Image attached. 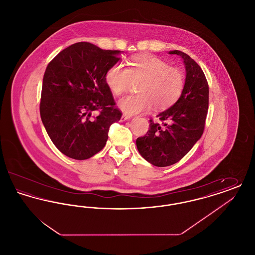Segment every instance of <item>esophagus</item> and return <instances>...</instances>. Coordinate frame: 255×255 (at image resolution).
Here are the masks:
<instances>
[{
	"mask_svg": "<svg viewBox=\"0 0 255 255\" xmlns=\"http://www.w3.org/2000/svg\"><path fill=\"white\" fill-rule=\"evenodd\" d=\"M128 120H130V117H129V116H126V115H122V118H121V122H126V121H128Z\"/></svg>",
	"mask_w": 255,
	"mask_h": 255,
	"instance_id": "esophagus-1",
	"label": "esophagus"
}]
</instances>
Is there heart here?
I'll use <instances>...</instances> for the list:
<instances>
[{
    "label": "heart",
    "mask_w": 255,
    "mask_h": 255,
    "mask_svg": "<svg viewBox=\"0 0 255 255\" xmlns=\"http://www.w3.org/2000/svg\"><path fill=\"white\" fill-rule=\"evenodd\" d=\"M110 91L122 95L132 83H137L138 95H129L118 101V108L126 116H134L151 109H166L182 96L185 78L182 71L153 55H138L125 68L115 64L105 74Z\"/></svg>",
    "instance_id": "obj_1"
}]
</instances>
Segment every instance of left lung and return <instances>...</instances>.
<instances>
[{
	"label": "left lung",
	"mask_w": 255,
	"mask_h": 255,
	"mask_svg": "<svg viewBox=\"0 0 255 255\" xmlns=\"http://www.w3.org/2000/svg\"><path fill=\"white\" fill-rule=\"evenodd\" d=\"M168 53L179 55L185 67L183 92L157 116L162 125L151 120L148 132L135 141L141 157L158 167L178 162L191 150L203 134L208 109V84L201 67L181 50Z\"/></svg>",
	"instance_id": "obj_1"
}]
</instances>
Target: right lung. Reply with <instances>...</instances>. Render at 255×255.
Masks as SVG:
<instances>
[{
  "label": "right lung",
  "instance_id": "obj_1",
  "mask_svg": "<svg viewBox=\"0 0 255 255\" xmlns=\"http://www.w3.org/2000/svg\"><path fill=\"white\" fill-rule=\"evenodd\" d=\"M122 53L79 42L48 65L40 115L49 138L65 156L79 160L93 157L106 144L110 126L121 120L105 74ZM96 110L99 114L93 116Z\"/></svg>",
  "mask_w": 255,
  "mask_h": 255
}]
</instances>
